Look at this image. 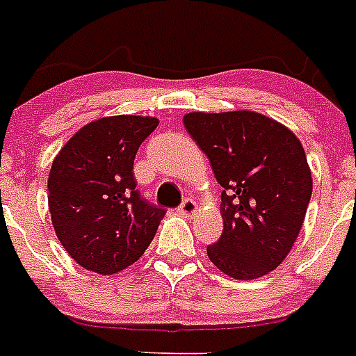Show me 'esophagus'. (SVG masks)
Segmentation results:
<instances>
[{
  "instance_id": "esophagus-1",
  "label": "esophagus",
  "mask_w": 356,
  "mask_h": 356,
  "mask_svg": "<svg viewBox=\"0 0 356 356\" xmlns=\"http://www.w3.org/2000/svg\"><path fill=\"white\" fill-rule=\"evenodd\" d=\"M178 211L184 215V217H193L196 211H198V206H196V202L193 198H184L178 207Z\"/></svg>"
}]
</instances>
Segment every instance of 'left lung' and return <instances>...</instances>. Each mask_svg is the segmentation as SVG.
<instances>
[{"mask_svg": "<svg viewBox=\"0 0 356 356\" xmlns=\"http://www.w3.org/2000/svg\"><path fill=\"white\" fill-rule=\"evenodd\" d=\"M184 127L222 186L224 229L207 246V257L235 280L277 268L294 246L312 195L300 139L274 119L246 110L187 113Z\"/></svg>", "mask_w": 356, "mask_h": 356, "instance_id": "1", "label": "left lung"}]
</instances>
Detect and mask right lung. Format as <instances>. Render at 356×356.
<instances>
[{
  "instance_id": "obj_1",
  "label": "right lung",
  "mask_w": 356,
  "mask_h": 356,
  "mask_svg": "<svg viewBox=\"0 0 356 356\" xmlns=\"http://www.w3.org/2000/svg\"><path fill=\"white\" fill-rule=\"evenodd\" d=\"M158 119L102 118L82 127L51 165L47 191L56 237L86 270L115 274L154 238L165 209L136 189L134 158Z\"/></svg>"
}]
</instances>
